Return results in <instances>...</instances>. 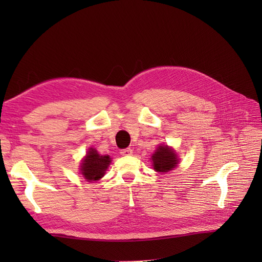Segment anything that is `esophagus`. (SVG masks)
<instances>
[{"mask_svg":"<svg viewBox=\"0 0 262 262\" xmlns=\"http://www.w3.org/2000/svg\"><path fill=\"white\" fill-rule=\"evenodd\" d=\"M120 154L122 155V157H128V155L133 154V149L130 147L124 148V149H121V151H120Z\"/></svg>","mask_w":262,"mask_h":262,"instance_id":"obj_1","label":"esophagus"}]
</instances>
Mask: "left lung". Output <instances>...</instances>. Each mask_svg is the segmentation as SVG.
<instances>
[{
  "label": "left lung",
  "mask_w": 262,
  "mask_h": 262,
  "mask_svg": "<svg viewBox=\"0 0 262 262\" xmlns=\"http://www.w3.org/2000/svg\"><path fill=\"white\" fill-rule=\"evenodd\" d=\"M152 161L153 168L158 172H169L174 169L178 163L177 154L173 152V149L164 145L158 147L157 152L152 155Z\"/></svg>",
  "instance_id": "obj_1"
}]
</instances>
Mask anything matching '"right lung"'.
Segmentation results:
<instances>
[{
  "label": "right lung",
  "instance_id": "1",
  "mask_svg": "<svg viewBox=\"0 0 262 262\" xmlns=\"http://www.w3.org/2000/svg\"><path fill=\"white\" fill-rule=\"evenodd\" d=\"M110 163L109 155H100L94 148H90L81 163L82 174L88 181H96L102 178Z\"/></svg>",
  "mask_w": 262,
  "mask_h": 262
}]
</instances>
